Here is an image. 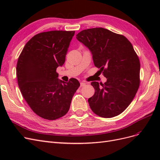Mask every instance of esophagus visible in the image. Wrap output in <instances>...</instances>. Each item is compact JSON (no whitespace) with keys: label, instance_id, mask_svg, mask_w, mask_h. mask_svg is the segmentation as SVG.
Returning <instances> with one entry per match:
<instances>
[{"label":"esophagus","instance_id":"1","mask_svg":"<svg viewBox=\"0 0 160 160\" xmlns=\"http://www.w3.org/2000/svg\"><path fill=\"white\" fill-rule=\"evenodd\" d=\"M86 84H87V83H85V82L82 81V82H81V83H80V87H83V86H85Z\"/></svg>","mask_w":160,"mask_h":160}]
</instances>
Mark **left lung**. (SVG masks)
Here are the masks:
<instances>
[{
	"instance_id": "8db88e82",
	"label": "left lung",
	"mask_w": 160,
	"mask_h": 160,
	"mask_svg": "<svg viewBox=\"0 0 160 160\" xmlns=\"http://www.w3.org/2000/svg\"><path fill=\"white\" fill-rule=\"evenodd\" d=\"M76 38L90 50L95 66L107 78L104 84L91 82L95 89L88 99L91 110L105 118L122 113L139 86L140 62L132 43L123 35L104 28L83 30Z\"/></svg>"
}]
</instances>
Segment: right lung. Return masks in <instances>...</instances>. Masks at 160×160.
<instances>
[{
    "instance_id": "obj_1",
    "label": "right lung",
    "mask_w": 160,
    "mask_h": 160,
    "mask_svg": "<svg viewBox=\"0 0 160 160\" xmlns=\"http://www.w3.org/2000/svg\"><path fill=\"white\" fill-rule=\"evenodd\" d=\"M75 31H51L38 33L28 41L17 64L19 89L31 109L43 119L64 116L79 88V81L58 79L56 70L65 61Z\"/></svg>"
}]
</instances>
